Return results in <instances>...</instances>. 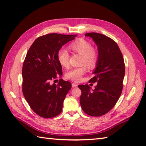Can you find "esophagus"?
<instances>
[{"label":"esophagus","mask_w":146,"mask_h":146,"mask_svg":"<svg viewBox=\"0 0 146 146\" xmlns=\"http://www.w3.org/2000/svg\"><path fill=\"white\" fill-rule=\"evenodd\" d=\"M77 84H76V83H72V87H77Z\"/></svg>","instance_id":"1"}]
</instances>
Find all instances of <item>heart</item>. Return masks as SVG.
Listing matches in <instances>:
<instances>
[{"mask_svg": "<svg viewBox=\"0 0 146 146\" xmlns=\"http://www.w3.org/2000/svg\"><path fill=\"white\" fill-rule=\"evenodd\" d=\"M69 47L74 52L82 56L81 63L82 64L86 65L90 69L96 67L98 60V54L96 50L92 47L89 42L84 38H79L71 43ZM57 58L59 62L62 67H67L69 66V54L66 48H60L58 52ZM86 72L87 68L86 66L73 68L66 74V77L72 81L79 82L81 79L82 76Z\"/></svg>", "mask_w": 146, "mask_h": 146, "instance_id": "heart-1", "label": "heart"}]
</instances>
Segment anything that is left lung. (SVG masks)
I'll return each instance as SVG.
<instances>
[{"mask_svg": "<svg viewBox=\"0 0 146 146\" xmlns=\"http://www.w3.org/2000/svg\"><path fill=\"white\" fill-rule=\"evenodd\" d=\"M98 46V60L89 82H97L94 90L86 85H79L82 94L80 104L83 111L91 116H101L114 108L121 94L125 75L124 58L115 41L101 34H85Z\"/></svg>", "mask_w": 146, "mask_h": 146, "instance_id": "8db88e82", "label": "left lung"}]
</instances>
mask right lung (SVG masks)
<instances>
[{
    "mask_svg": "<svg viewBox=\"0 0 146 146\" xmlns=\"http://www.w3.org/2000/svg\"><path fill=\"white\" fill-rule=\"evenodd\" d=\"M77 35L49 34L38 37L27 52L22 67V92L31 108L44 118L56 117L62 112L63 102L72 85L62 79L49 84L62 74L57 54Z\"/></svg>",
    "mask_w": 146,
    "mask_h": 146,
    "instance_id": "obj_1",
    "label": "right lung"
}]
</instances>
